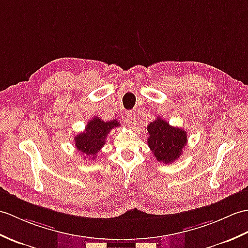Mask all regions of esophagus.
<instances>
[{
  "mask_svg": "<svg viewBox=\"0 0 248 248\" xmlns=\"http://www.w3.org/2000/svg\"><path fill=\"white\" fill-rule=\"evenodd\" d=\"M124 122L129 126H131V128H134V126L136 125V118L134 116V114H132L131 112L126 113L125 118H124Z\"/></svg>",
  "mask_w": 248,
  "mask_h": 248,
  "instance_id": "34e87169",
  "label": "esophagus"
}]
</instances>
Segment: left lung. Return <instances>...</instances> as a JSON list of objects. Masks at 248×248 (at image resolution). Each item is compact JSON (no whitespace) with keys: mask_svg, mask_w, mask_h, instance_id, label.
<instances>
[{"mask_svg":"<svg viewBox=\"0 0 248 248\" xmlns=\"http://www.w3.org/2000/svg\"><path fill=\"white\" fill-rule=\"evenodd\" d=\"M148 145L160 163H174L181 156L187 143V132L182 128L171 126L164 119L157 117L149 124Z\"/></svg>","mask_w":248,"mask_h":248,"instance_id":"8db88e82","label":"left lung"}]
</instances>
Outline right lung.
<instances>
[{
  "instance_id": "right-lung-1",
  "label": "right lung",
  "mask_w": 248,
  "mask_h": 248,
  "mask_svg": "<svg viewBox=\"0 0 248 248\" xmlns=\"http://www.w3.org/2000/svg\"><path fill=\"white\" fill-rule=\"evenodd\" d=\"M119 126L116 119L111 122H103L95 117L86 124L85 131L74 138L77 150L83 154L84 157L95 159L98 151L103 147L108 132Z\"/></svg>"
}]
</instances>
